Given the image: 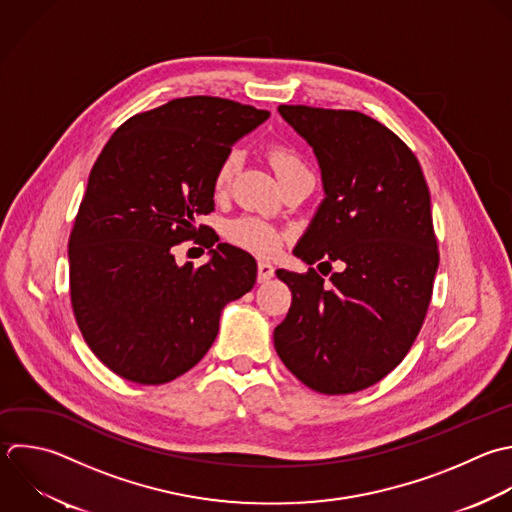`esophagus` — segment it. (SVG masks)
<instances>
[{"mask_svg":"<svg viewBox=\"0 0 512 512\" xmlns=\"http://www.w3.org/2000/svg\"><path fill=\"white\" fill-rule=\"evenodd\" d=\"M272 276H274V266H272L270 262L260 260V262H258V282H266V280H270Z\"/></svg>","mask_w":512,"mask_h":512,"instance_id":"esophagus-1","label":"esophagus"}]
</instances>
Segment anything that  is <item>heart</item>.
Returning a JSON list of instances; mask_svg holds the SVG:
<instances>
[{"label":"heart","mask_w":512,"mask_h":512,"mask_svg":"<svg viewBox=\"0 0 512 512\" xmlns=\"http://www.w3.org/2000/svg\"><path fill=\"white\" fill-rule=\"evenodd\" d=\"M270 160H272V166L276 168L278 176H284L294 170H304L302 158L298 156L296 150H292L288 146H274L270 150ZM242 162H244V154L238 148L230 150L224 156V160L220 162L216 176H214V192L216 194H224L230 188L234 176L242 168ZM224 232H226L228 240H232L236 246L246 248L256 254H262V256L274 254L284 240L282 230H278L276 226H272L256 216L236 218L226 224Z\"/></svg>","instance_id":"obj_1"}]
</instances>
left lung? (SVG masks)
Instances as JSON below:
<instances>
[{
	"mask_svg": "<svg viewBox=\"0 0 512 512\" xmlns=\"http://www.w3.org/2000/svg\"><path fill=\"white\" fill-rule=\"evenodd\" d=\"M278 112L312 146L326 194L294 256L340 270L328 282L314 268L276 270L292 304L274 348L308 388L358 392L394 370L422 328L438 268L430 192L412 150L370 116Z\"/></svg>",
	"mask_w": 512,
	"mask_h": 512,
	"instance_id": "obj_1",
	"label": "left lung"
}]
</instances>
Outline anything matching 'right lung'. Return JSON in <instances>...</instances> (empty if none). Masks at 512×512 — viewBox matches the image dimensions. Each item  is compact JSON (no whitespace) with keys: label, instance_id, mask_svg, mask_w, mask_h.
I'll return each instance as SVG.
<instances>
[{"label":"right lung","instance_id":"1","mask_svg":"<svg viewBox=\"0 0 512 512\" xmlns=\"http://www.w3.org/2000/svg\"><path fill=\"white\" fill-rule=\"evenodd\" d=\"M270 112L224 98L172 100L124 122L98 156L68 244L70 296L90 350L118 376L164 384L196 366L230 300L252 290L256 260L198 216L214 176ZM198 237L208 265L178 267L171 246Z\"/></svg>","mask_w":512,"mask_h":512}]
</instances>
